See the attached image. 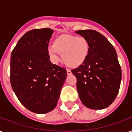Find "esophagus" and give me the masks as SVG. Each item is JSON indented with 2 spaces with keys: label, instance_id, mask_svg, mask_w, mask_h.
Segmentation results:
<instances>
[{
  "label": "esophagus",
  "instance_id": "34e87169",
  "mask_svg": "<svg viewBox=\"0 0 132 132\" xmlns=\"http://www.w3.org/2000/svg\"><path fill=\"white\" fill-rule=\"evenodd\" d=\"M66 72H67V75H70L72 74V72H71V70H70V69H66Z\"/></svg>",
  "mask_w": 132,
  "mask_h": 132
}]
</instances>
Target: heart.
<instances>
[{
  "label": "heart",
  "mask_w": 132,
  "mask_h": 132,
  "mask_svg": "<svg viewBox=\"0 0 132 132\" xmlns=\"http://www.w3.org/2000/svg\"><path fill=\"white\" fill-rule=\"evenodd\" d=\"M90 53L86 38L72 35H61L48 48V54L53 63H57L61 54L64 62L70 67H77L85 62Z\"/></svg>",
  "instance_id": "1"
}]
</instances>
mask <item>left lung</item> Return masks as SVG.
<instances>
[{
    "instance_id": "1",
    "label": "left lung",
    "mask_w": 132,
    "mask_h": 132,
    "mask_svg": "<svg viewBox=\"0 0 132 132\" xmlns=\"http://www.w3.org/2000/svg\"><path fill=\"white\" fill-rule=\"evenodd\" d=\"M75 32L90 44L86 60L71 70L77 78L79 98L88 108H106L116 98L121 85L122 72L116 50L105 36L94 30Z\"/></svg>"
}]
</instances>
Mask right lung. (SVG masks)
<instances>
[{"mask_svg":"<svg viewBox=\"0 0 132 132\" xmlns=\"http://www.w3.org/2000/svg\"><path fill=\"white\" fill-rule=\"evenodd\" d=\"M49 28L27 32L11 52L10 82L20 102L31 112L45 114L57 105L66 79L64 68L53 64L48 46Z\"/></svg>","mask_w":132,"mask_h":132,"instance_id":"1","label":"right lung"}]
</instances>
